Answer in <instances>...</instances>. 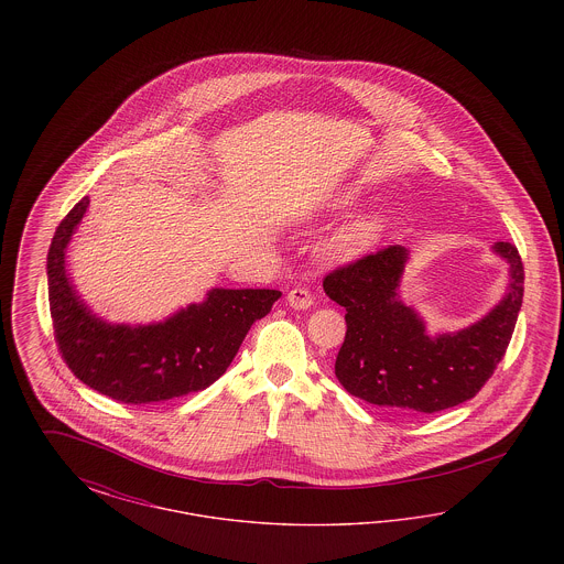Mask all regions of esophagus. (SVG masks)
<instances>
[{
  "label": "esophagus",
  "mask_w": 564,
  "mask_h": 564,
  "mask_svg": "<svg viewBox=\"0 0 564 564\" xmlns=\"http://www.w3.org/2000/svg\"><path fill=\"white\" fill-rule=\"evenodd\" d=\"M288 302H290L292 308L304 311V308H308V306L313 304V294H311L306 288H294V290H290V294H288Z\"/></svg>",
  "instance_id": "esophagus-1"
}]
</instances>
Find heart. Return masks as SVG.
Listing matches in <instances>:
<instances>
[{"label": "heart", "mask_w": 564, "mask_h": 564, "mask_svg": "<svg viewBox=\"0 0 564 564\" xmlns=\"http://www.w3.org/2000/svg\"><path fill=\"white\" fill-rule=\"evenodd\" d=\"M352 196H347L340 200V205H350ZM380 219L376 215H366L357 221L349 224L334 241H332V251L336 256H357L361 251H366L368 247L375 245L378 235H380Z\"/></svg>", "instance_id": "heart-1"}]
</instances>
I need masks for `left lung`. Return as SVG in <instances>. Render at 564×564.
I'll return each mask as SVG.
<instances>
[{
  "label": "left lung",
  "instance_id": "left-lung-1",
  "mask_svg": "<svg viewBox=\"0 0 564 564\" xmlns=\"http://www.w3.org/2000/svg\"><path fill=\"white\" fill-rule=\"evenodd\" d=\"M510 262V292L482 322L430 338L416 313L398 300L405 247L389 245L332 270L323 290L347 308L336 378L350 395L403 414H433L476 398L506 357L524 295L522 258L495 242Z\"/></svg>",
  "mask_w": 564,
  "mask_h": 564
}]
</instances>
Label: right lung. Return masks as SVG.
<instances>
[{"label": "right lung", "mask_w": 564, "mask_h": 564, "mask_svg": "<svg viewBox=\"0 0 564 564\" xmlns=\"http://www.w3.org/2000/svg\"><path fill=\"white\" fill-rule=\"evenodd\" d=\"M88 198L61 219L48 249V302L54 343L86 387L133 405L203 391L226 372L249 327L267 317L279 290H214L171 319L145 327L97 319L69 285L65 247Z\"/></svg>", "instance_id": "add662e5"}]
</instances>
